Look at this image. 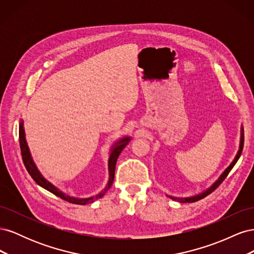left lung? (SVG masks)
<instances>
[{
    "mask_svg": "<svg viewBox=\"0 0 254 254\" xmlns=\"http://www.w3.org/2000/svg\"><path fill=\"white\" fill-rule=\"evenodd\" d=\"M243 147H244V128H243V126L241 127V142H240V149H238V151H237V155L235 156V158H234V160L232 161V163L230 164L227 168H226V171L221 174V176L219 177L218 178V180H216L214 182V184L212 187H210L209 189H207L206 190H204V191H202V193H200V194H198V195H195V196H191V197H186V198H177V197H173V196H168L170 198H172L173 200H177V201H179V202H182V203H186V202H195V201H198V200H200V199H202V198H204L205 196H207L209 194H211L212 191L215 190V189H217L219 186H220V183L224 181L226 178H227V176H228V174L231 172V170L233 168V166L235 165V163L237 162V160L240 159V157H241V155H242V151H243Z\"/></svg>",
    "mask_w": 254,
    "mask_h": 254,
    "instance_id": "obj_1",
    "label": "left lung"
}]
</instances>
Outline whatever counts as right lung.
<instances>
[{"label": "right lung", "mask_w": 254, "mask_h": 254, "mask_svg": "<svg viewBox=\"0 0 254 254\" xmlns=\"http://www.w3.org/2000/svg\"><path fill=\"white\" fill-rule=\"evenodd\" d=\"M19 141H20V148H21V155H22V160L23 163H24L26 170L28 172V174L32 176V178L35 180V182L38 184V186L42 187L43 189L48 190L51 193H53L54 195H56L58 197H60L64 200L71 202V203H75V204H88L93 202L95 199L102 198L106 191L110 189V187L112 186L113 180H114V172H115V165H117V161L118 158L120 156V153L122 152V150L125 148V146L129 143L130 137L129 136H125L121 139L120 141H118L113 145V147L111 148V152L109 156V161H108V170H109V180L108 183H107L106 188L101 191V193L97 194L94 197H90V198H75L72 196H68L66 194H64V191H61L59 189H57L55 186L48 181L44 177L41 175V173L38 170L35 162L33 161L32 156H30V152L28 149V146L25 140V132H24V127H23V121L20 122L19 124Z\"/></svg>", "instance_id": "add662e5"}]
</instances>
